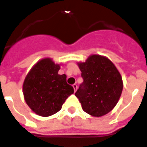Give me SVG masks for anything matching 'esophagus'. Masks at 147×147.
Instances as JSON below:
<instances>
[{
    "instance_id": "1",
    "label": "esophagus",
    "mask_w": 147,
    "mask_h": 147,
    "mask_svg": "<svg viewBox=\"0 0 147 147\" xmlns=\"http://www.w3.org/2000/svg\"><path fill=\"white\" fill-rule=\"evenodd\" d=\"M72 87H73V88H74V90H75V91H76V90H77V88H78L77 84H74L73 85H72Z\"/></svg>"
}]
</instances>
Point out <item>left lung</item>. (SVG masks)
I'll use <instances>...</instances> for the list:
<instances>
[{"instance_id": "obj_1", "label": "left lung", "mask_w": 147, "mask_h": 147, "mask_svg": "<svg viewBox=\"0 0 147 147\" xmlns=\"http://www.w3.org/2000/svg\"><path fill=\"white\" fill-rule=\"evenodd\" d=\"M78 65L83 82L75 95L83 110L92 116L106 115L115 107L122 92L119 71L108 58L100 55H91Z\"/></svg>"}]
</instances>
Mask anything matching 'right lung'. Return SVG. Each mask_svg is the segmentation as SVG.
<instances>
[{
    "instance_id": "obj_1",
    "label": "right lung",
    "mask_w": 147,
    "mask_h": 147,
    "mask_svg": "<svg viewBox=\"0 0 147 147\" xmlns=\"http://www.w3.org/2000/svg\"><path fill=\"white\" fill-rule=\"evenodd\" d=\"M59 64L50 58L40 59L32 68L24 81L25 100L37 115L43 117L59 112L65 100L74 93L65 74L59 75Z\"/></svg>"
}]
</instances>
